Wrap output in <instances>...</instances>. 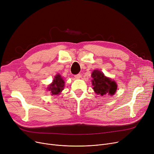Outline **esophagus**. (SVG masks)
<instances>
[{"label":"esophagus","mask_w":154,"mask_h":154,"mask_svg":"<svg viewBox=\"0 0 154 154\" xmlns=\"http://www.w3.org/2000/svg\"><path fill=\"white\" fill-rule=\"evenodd\" d=\"M80 77H81V75H80L79 74H77V75H74V77H75V79H80Z\"/></svg>","instance_id":"1"}]
</instances>
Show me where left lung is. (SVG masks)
Here are the masks:
<instances>
[{"label": "left lung", "mask_w": 154, "mask_h": 154, "mask_svg": "<svg viewBox=\"0 0 154 154\" xmlns=\"http://www.w3.org/2000/svg\"><path fill=\"white\" fill-rule=\"evenodd\" d=\"M91 77L93 78L92 80L93 89L97 94L102 96L106 94L112 96L115 94L117 88L116 82L105 76L102 71L97 69L94 70Z\"/></svg>", "instance_id": "1"}]
</instances>
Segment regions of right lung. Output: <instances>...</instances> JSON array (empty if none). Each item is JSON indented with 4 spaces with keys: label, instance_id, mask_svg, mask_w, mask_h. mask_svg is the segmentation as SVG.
Listing matches in <instances>:
<instances>
[{
    "label": "right lung",
    "instance_id": "1",
    "mask_svg": "<svg viewBox=\"0 0 154 154\" xmlns=\"http://www.w3.org/2000/svg\"><path fill=\"white\" fill-rule=\"evenodd\" d=\"M65 82L60 74L56 75L53 80L52 83L47 87L48 91H51V94L58 95L63 90Z\"/></svg>",
    "mask_w": 154,
    "mask_h": 154
}]
</instances>
